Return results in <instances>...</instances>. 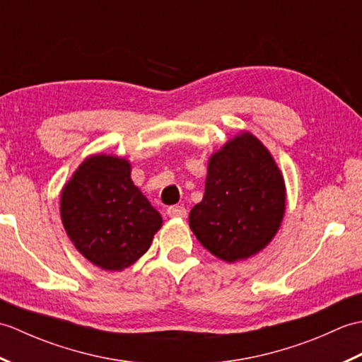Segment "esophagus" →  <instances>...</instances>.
<instances>
[{"label":"esophagus","instance_id":"esophagus-1","mask_svg":"<svg viewBox=\"0 0 362 362\" xmlns=\"http://www.w3.org/2000/svg\"><path fill=\"white\" fill-rule=\"evenodd\" d=\"M168 216L171 218H187V209L182 205H173V206H168Z\"/></svg>","mask_w":362,"mask_h":362}]
</instances>
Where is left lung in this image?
Here are the masks:
<instances>
[{"mask_svg":"<svg viewBox=\"0 0 362 362\" xmlns=\"http://www.w3.org/2000/svg\"><path fill=\"white\" fill-rule=\"evenodd\" d=\"M283 214L279 168L255 136L243 134L210 158L205 194L189 211V227L206 250L235 263L272 240Z\"/></svg>","mask_w":362,"mask_h":362,"instance_id":"obj_1","label":"left lung"}]
</instances>
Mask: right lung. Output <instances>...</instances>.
Listing matches in <instances>:
<instances>
[{
	"mask_svg": "<svg viewBox=\"0 0 362 362\" xmlns=\"http://www.w3.org/2000/svg\"><path fill=\"white\" fill-rule=\"evenodd\" d=\"M60 214L74 247L98 267L121 271L149 249L160 213L132 179L127 161L87 158L64 188Z\"/></svg>",
	"mask_w": 362,
	"mask_h": 362,
	"instance_id": "add662e5",
	"label": "right lung"
}]
</instances>
